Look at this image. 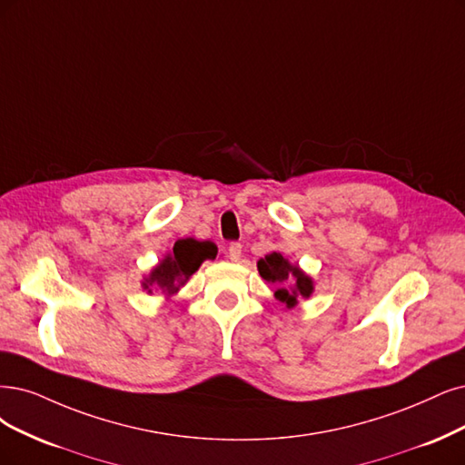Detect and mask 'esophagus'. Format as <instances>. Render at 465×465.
<instances>
[{
    "mask_svg": "<svg viewBox=\"0 0 465 465\" xmlns=\"http://www.w3.org/2000/svg\"><path fill=\"white\" fill-rule=\"evenodd\" d=\"M242 252H243V245L242 243H232L228 247V256H230L232 262H237L239 259H242Z\"/></svg>",
    "mask_w": 465,
    "mask_h": 465,
    "instance_id": "1",
    "label": "esophagus"
}]
</instances>
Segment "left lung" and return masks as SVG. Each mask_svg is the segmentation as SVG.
I'll return each mask as SVG.
<instances>
[{
  "label": "left lung",
  "mask_w": 465,
  "mask_h": 465,
  "mask_svg": "<svg viewBox=\"0 0 465 465\" xmlns=\"http://www.w3.org/2000/svg\"><path fill=\"white\" fill-rule=\"evenodd\" d=\"M262 280L278 285L276 297L287 308L299 304V299H308L314 293V280L299 266L291 264L282 252H270L256 262Z\"/></svg>",
  "instance_id": "8db88e82"
}]
</instances>
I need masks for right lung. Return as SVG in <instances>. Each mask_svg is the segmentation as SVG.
Masks as SVG:
<instances>
[{
    "label": "right lung",
    "mask_w": 465,
    "mask_h": 465,
    "mask_svg": "<svg viewBox=\"0 0 465 465\" xmlns=\"http://www.w3.org/2000/svg\"><path fill=\"white\" fill-rule=\"evenodd\" d=\"M218 247L213 242H199L193 237L178 239L174 247L164 254V259L151 268L142 282V287L147 293H153V289H159L166 299H170L187 283L204 261H214Z\"/></svg>",
    "instance_id": "1"
}]
</instances>
